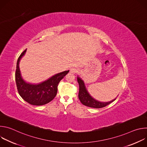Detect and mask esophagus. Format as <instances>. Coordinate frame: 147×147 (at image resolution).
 I'll list each match as a JSON object with an SVG mask.
<instances>
[{
    "label": "esophagus",
    "mask_w": 147,
    "mask_h": 147,
    "mask_svg": "<svg viewBox=\"0 0 147 147\" xmlns=\"http://www.w3.org/2000/svg\"><path fill=\"white\" fill-rule=\"evenodd\" d=\"M70 73H77V69H76V68H74V67H73V68H71L70 69Z\"/></svg>",
    "instance_id": "1"
}]
</instances>
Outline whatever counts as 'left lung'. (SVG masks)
<instances>
[{
  "label": "left lung",
  "mask_w": 147,
  "mask_h": 147,
  "mask_svg": "<svg viewBox=\"0 0 147 147\" xmlns=\"http://www.w3.org/2000/svg\"><path fill=\"white\" fill-rule=\"evenodd\" d=\"M77 78L79 84L78 98L84 105H86L87 107L93 108H101L107 106L108 105L110 104L115 100H116V98L109 102H103L97 100L96 99L92 97L91 95L89 94L83 80L78 76L77 77Z\"/></svg>",
  "instance_id": "8db88e82"
}]
</instances>
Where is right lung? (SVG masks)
Wrapping results in <instances>:
<instances>
[{"mask_svg": "<svg viewBox=\"0 0 147 147\" xmlns=\"http://www.w3.org/2000/svg\"><path fill=\"white\" fill-rule=\"evenodd\" d=\"M26 49L19 56L16 66V82L20 95L27 102L32 105H44L54 99L57 92L58 84L69 72V70L55 74L44 81L32 84L26 81L21 73L19 63L26 54Z\"/></svg>", "mask_w": 147, "mask_h": 147, "instance_id": "obj_1", "label": "right lung"}]
</instances>
